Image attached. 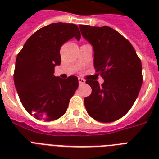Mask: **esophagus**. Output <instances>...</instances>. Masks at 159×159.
Returning a JSON list of instances; mask_svg holds the SVG:
<instances>
[{
	"label": "esophagus",
	"instance_id": "1",
	"mask_svg": "<svg viewBox=\"0 0 159 159\" xmlns=\"http://www.w3.org/2000/svg\"><path fill=\"white\" fill-rule=\"evenodd\" d=\"M78 82H79L80 85H82V84H84L85 82H86V81H85L83 78H82V77H78Z\"/></svg>",
	"mask_w": 159,
	"mask_h": 159
}]
</instances>
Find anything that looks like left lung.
<instances>
[{"label": "left lung", "mask_w": 159, "mask_h": 159, "mask_svg": "<svg viewBox=\"0 0 159 159\" xmlns=\"http://www.w3.org/2000/svg\"><path fill=\"white\" fill-rule=\"evenodd\" d=\"M93 48L94 67L104 82L87 80L92 94L85 97L88 115L103 123L116 121L132 107L140 91L142 64L131 43L114 29L79 25Z\"/></svg>", "instance_id": "left-lung-1"}]
</instances>
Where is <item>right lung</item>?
I'll use <instances>...</instances> for the list:
<instances>
[{
  "mask_svg": "<svg viewBox=\"0 0 159 159\" xmlns=\"http://www.w3.org/2000/svg\"><path fill=\"white\" fill-rule=\"evenodd\" d=\"M74 37L81 39L74 24H50L33 34L17 55L15 86L25 109L36 119L60 118L77 89L76 76L62 79L53 75L54 67L61 63V46Z\"/></svg>",
  "mask_w": 159,
  "mask_h": 159,
  "instance_id": "1",
  "label": "right lung"
}]
</instances>
